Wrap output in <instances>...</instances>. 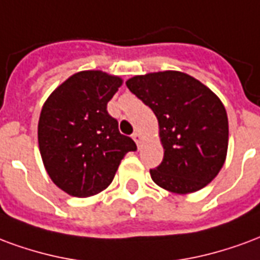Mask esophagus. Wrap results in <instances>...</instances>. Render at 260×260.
<instances>
[{
	"mask_svg": "<svg viewBox=\"0 0 260 260\" xmlns=\"http://www.w3.org/2000/svg\"><path fill=\"white\" fill-rule=\"evenodd\" d=\"M133 140H134V141H136V144L138 145V144L143 141V136H141V134H140L138 132H136L134 134H133Z\"/></svg>",
	"mask_w": 260,
	"mask_h": 260,
	"instance_id": "obj_1",
	"label": "esophagus"
}]
</instances>
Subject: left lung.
Wrapping results in <instances>:
<instances>
[{"mask_svg": "<svg viewBox=\"0 0 260 260\" xmlns=\"http://www.w3.org/2000/svg\"><path fill=\"white\" fill-rule=\"evenodd\" d=\"M126 86L158 119L165 152L162 164L149 170L153 183L181 195L209 184L223 168L229 147V119L220 98L177 70L134 76Z\"/></svg>", "mask_w": 260, "mask_h": 260, "instance_id": "1", "label": "left lung"}]
</instances>
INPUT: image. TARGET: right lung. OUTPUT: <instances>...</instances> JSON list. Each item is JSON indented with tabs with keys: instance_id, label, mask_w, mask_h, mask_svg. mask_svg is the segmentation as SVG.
<instances>
[{
	"instance_id": "add662e5",
	"label": "right lung",
	"mask_w": 260,
	"mask_h": 260,
	"mask_svg": "<svg viewBox=\"0 0 260 260\" xmlns=\"http://www.w3.org/2000/svg\"><path fill=\"white\" fill-rule=\"evenodd\" d=\"M122 77L81 70L55 88L43 105L39 148L47 173L66 194L87 198L111 184L124 155L136 151L107 105Z\"/></svg>"
}]
</instances>
